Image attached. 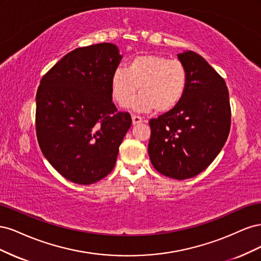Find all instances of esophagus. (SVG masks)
Wrapping results in <instances>:
<instances>
[{"instance_id": "34e87169", "label": "esophagus", "mask_w": 261, "mask_h": 261, "mask_svg": "<svg viewBox=\"0 0 261 261\" xmlns=\"http://www.w3.org/2000/svg\"><path fill=\"white\" fill-rule=\"evenodd\" d=\"M132 120H133V124H139V123H141L143 122L144 120H143V117L141 116H139V115H132Z\"/></svg>"}]
</instances>
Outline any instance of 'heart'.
I'll use <instances>...</instances> for the list:
<instances>
[{
  "label": "heart",
  "instance_id": "b5f03b06",
  "mask_svg": "<svg viewBox=\"0 0 261 261\" xmlns=\"http://www.w3.org/2000/svg\"><path fill=\"white\" fill-rule=\"evenodd\" d=\"M188 85L185 65L160 54H143L132 59L126 68H117L111 78L112 97L125 106L138 91L130 107L140 112H169L183 100Z\"/></svg>",
  "mask_w": 261,
  "mask_h": 261
}]
</instances>
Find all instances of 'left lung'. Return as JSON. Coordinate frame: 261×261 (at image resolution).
<instances>
[{
	"mask_svg": "<svg viewBox=\"0 0 261 261\" xmlns=\"http://www.w3.org/2000/svg\"><path fill=\"white\" fill-rule=\"evenodd\" d=\"M188 85L179 105L149 121L148 153L161 174L186 179L207 169L223 148L231 127L225 82L199 54H178Z\"/></svg>",
	"mask_w": 261,
	"mask_h": 261,
	"instance_id": "8db88e82",
	"label": "left lung"
}]
</instances>
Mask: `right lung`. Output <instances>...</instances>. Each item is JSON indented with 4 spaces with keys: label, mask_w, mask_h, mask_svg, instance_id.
<instances>
[{
    "label": "right lung",
    "mask_w": 261,
    "mask_h": 261,
    "mask_svg": "<svg viewBox=\"0 0 261 261\" xmlns=\"http://www.w3.org/2000/svg\"><path fill=\"white\" fill-rule=\"evenodd\" d=\"M122 57L98 43L67 53L46 72L36 96V134L52 167L66 179L89 185L115 165L132 125L112 102L111 78Z\"/></svg>",
    "instance_id": "1"
}]
</instances>
